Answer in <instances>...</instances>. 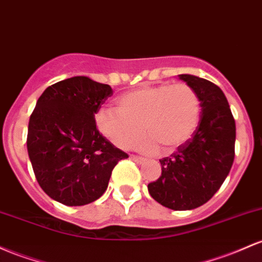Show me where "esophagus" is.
I'll list each match as a JSON object with an SVG mask.
<instances>
[{"label":"esophagus","instance_id":"obj_1","mask_svg":"<svg viewBox=\"0 0 262 262\" xmlns=\"http://www.w3.org/2000/svg\"><path fill=\"white\" fill-rule=\"evenodd\" d=\"M130 159L133 160V162L138 163V164H142V163H143V159H142V158L136 157V155H130Z\"/></svg>","mask_w":262,"mask_h":262}]
</instances>
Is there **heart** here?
Returning a JSON list of instances; mask_svg holds the SVG:
<instances>
[{"label":"heart","instance_id":"b5f03b06","mask_svg":"<svg viewBox=\"0 0 262 262\" xmlns=\"http://www.w3.org/2000/svg\"><path fill=\"white\" fill-rule=\"evenodd\" d=\"M116 109H100L96 114L99 133L120 149H132L143 132L148 137L138 148L144 153H171L183 145L196 129L200 99L185 83H162L126 92Z\"/></svg>","mask_w":262,"mask_h":262}]
</instances>
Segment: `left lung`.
Here are the masks:
<instances>
[{
	"instance_id": "1",
	"label": "left lung",
	"mask_w": 262,
	"mask_h": 262,
	"mask_svg": "<svg viewBox=\"0 0 262 262\" xmlns=\"http://www.w3.org/2000/svg\"><path fill=\"white\" fill-rule=\"evenodd\" d=\"M179 78L199 97V124L191 138L159 160L162 175L148 184V190L165 208L191 210L210 200L228 177L235 158L236 126L228 99L216 84L190 74Z\"/></svg>"
}]
</instances>
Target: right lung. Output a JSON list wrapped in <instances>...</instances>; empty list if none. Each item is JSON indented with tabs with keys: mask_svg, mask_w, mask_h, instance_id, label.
<instances>
[{
	"mask_svg": "<svg viewBox=\"0 0 262 262\" xmlns=\"http://www.w3.org/2000/svg\"><path fill=\"white\" fill-rule=\"evenodd\" d=\"M111 85L88 77L52 84L30 117L27 150L42 190L58 203L80 206L107 190L112 170L128 154L99 133L96 114Z\"/></svg>",
	"mask_w": 262,
	"mask_h": 262,
	"instance_id": "right-lung-1",
	"label": "right lung"
}]
</instances>
